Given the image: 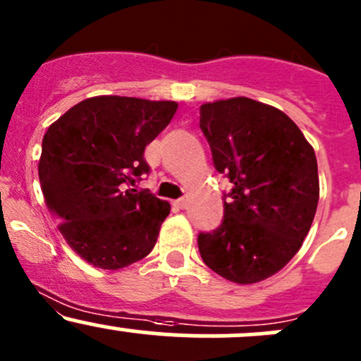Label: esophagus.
Here are the masks:
<instances>
[{
  "label": "esophagus",
  "mask_w": 361,
  "mask_h": 361,
  "mask_svg": "<svg viewBox=\"0 0 361 361\" xmlns=\"http://www.w3.org/2000/svg\"><path fill=\"white\" fill-rule=\"evenodd\" d=\"M174 204H176V206L180 207V209H185V207H187V204H188V200L185 199V197H181V199H178Z\"/></svg>",
  "instance_id": "obj_1"
}]
</instances>
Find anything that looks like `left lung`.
<instances>
[{"instance_id":"obj_1","label":"left lung","mask_w":361,"mask_h":361,"mask_svg":"<svg viewBox=\"0 0 361 361\" xmlns=\"http://www.w3.org/2000/svg\"><path fill=\"white\" fill-rule=\"evenodd\" d=\"M200 130L225 174L221 225L199 233L204 263L230 282L256 283L301 249L320 195L313 147L279 109L245 97L200 105Z\"/></svg>"}]
</instances>
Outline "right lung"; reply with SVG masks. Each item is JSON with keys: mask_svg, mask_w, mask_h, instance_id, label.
Listing matches in <instances>:
<instances>
[{"mask_svg": "<svg viewBox=\"0 0 361 361\" xmlns=\"http://www.w3.org/2000/svg\"><path fill=\"white\" fill-rule=\"evenodd\" d=\"M176 109V102L93 97L44 133L37 166L44 202L71 249L93 267L119 270L154 249L171 206L131 187L150 171L143 152Z\"/></svg>", "mask_w": 361, "mask_h": 361, "instance_id": "right-lung-1", "label": "right lung"}]
</instances>
